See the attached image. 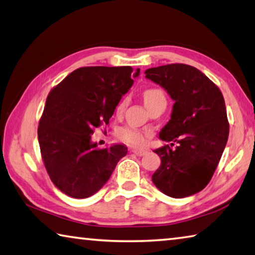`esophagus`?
<instances>
[{"label":"esophagus","mask_w":255,"mask_h":255,"mask_svg":"<svg viewBox=\"0 0 255 255\" xmlns=\"http://www.w3.org/2000/svg\"><path fill=\"white\" fill-rule=\"evenodd\" d=\"M132 152L135 153L136 155H144L146 153V150L144 149H132Z\"/></svg>","instance_id":"esophagus-1"}]
</instances>
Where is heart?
<instances>
[{
    "label": "heart",
    "mask_w": 255,
    "mask_h": 255,
    "mask_svg": "<svg viewBox=\"0 0 255 255\" xmlns=\"http://www.w3.org/2000/svg\"><path fill=\"white\" fill-rule=\"evenodd\" d=\"M160 98H164L163 93L160 91L158 88H149L144 91L143 93V100H144V104L145 106L149 105L150 103H152L157 100H160ZM123 107V103L120 105L119 110H122ZM119 137L122 141L127 142L128 144L132 145H142L144 144L145 142V134L143 132H141L139 130H136L134 128L131 127H124L122 128H120L119 131Z\"/></svg>",
    "instance_id": "obj_1"
}]
</instances>
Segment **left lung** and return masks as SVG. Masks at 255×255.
Here are the masks:
<instances>
[{
    "mask_svg": "<svg viewBox=\"0 0 255 255\" xmlns=\"http://www.w3.org/2000/svg\"><path fill=\"white\" fill-rule=\"evenodd\" d=\"M144 74L175 101L171 118L159 133L160 139L171 143L154 150L161 164L152 175V182L172 198L197 194L211 181L229 139L224 97L193 66L164 65ZM175 143L177 146L171 149Z\"/></svg>",
    "mask_w": 255,
    "mask_h": 255,
    "instance_id": "obj_1",
    "label": "left lung"
}]
</instances>
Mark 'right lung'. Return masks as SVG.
<instances>
[{"label":"right lung","instance_id":"add662e5","mask_svg":"<svg viewBox=\"0 0 255 255\" xmlns=\"http://www.w3.org/2000/svg\"><path fill=\"white\" fill-rule=\"evenodd\" d=\"M140 69L132 67H83L49 93L38 128L47 172L58 189L73 198L97 193L128 153L124 144L98 149L94 128L109 124L121 98Z\"/></svg>","mask_w":255,"mask_h":255}]
</instances>
